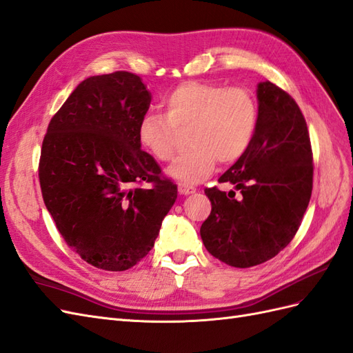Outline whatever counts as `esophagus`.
Wrapping results in <instances>:
<instances>
[{"label":"esophagus","instance_id":"1","mask_svg":"<svg viewBox=\"0 0 353 353\" xmlns=\"http://www.w3.org/2000/svg\"><path fill=\"white\" fill-rule=\"evenodd\" d=\"M177 189H179V194H182V195H189V194L195 192V188L191 185H186V183H179Z\"/></svg>","mask_w":353,"mask_h":353}]
</instances>
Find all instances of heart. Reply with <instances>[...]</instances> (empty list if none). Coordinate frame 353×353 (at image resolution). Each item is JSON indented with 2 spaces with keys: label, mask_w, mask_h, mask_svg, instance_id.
<instances>
[{
  "label": "heart",
  "mask_w": 353,
  "mask_h": 353,
  "mask_svg": "<svg viewBox=\"0 0 353 353\" xmlns=\"http://www.w3.org/2000/svg\"><path fill=\"white\" fill-rule=\"evenodd\" d=\"M165 114L148 113L139 123V141L150 155L174 158L182 134L192 149L180 155L168 173L183 183L209 176L218 161L232 164L249 149L258 125V104L249 90L218 83L185 82L164 98Z\"/></svg>",
  "instance_id": "heart-1"
}]
</instances>
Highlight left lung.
Instances as JSON below:
<instances>
[{
	"instance_id": "8db88e82",
	"label": "left lung",
	"mask_w": 353,
	"mask_h": 353,
	"mask_svg": "<svg viewBox=\"0 0 353 353\" xmlns=\"http://www.w3.org/2000/svg\"><path fill=\"white\" fill-rule=\"evenodd\" d=\"M218 182L236 191L204 189L212 212L200 234L214 258L249 268L291 243L312 196L313 153L300 107L283 89L271 82L258 85L255 137Z\"/></svg>"
}]
</instances>
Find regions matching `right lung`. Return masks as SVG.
<instances>
[{
    "label": "right lung",
    "mask_w": 353,
    "mask_h": 353,
    "mask_svg": "<svg viewBox=\"0 0 353 353\" xmlns=\"http://www.w3.org/2000/svg\"><path fill=\"white\" fill-rule=\"evenodd\" d=\"M150 99L130 71L88 77L43 139L44 204L68 248L97 268L123 271L146 256L177 198V186L139 141Z\"/></svg>",
    "instance_id": "1"
}]
</instances>
